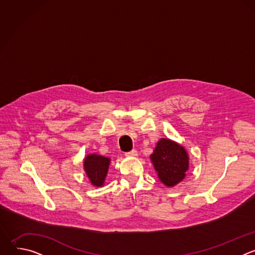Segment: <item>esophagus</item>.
I'll list each match as a JSON object with an SVG mask.
<instances>
[{
	"instance_id": "34e87169",
	"label": "esophagus",
	"mask_w": 255,
	"mask_h": 255,
	"mask_svg": "<svg viewBox=\"0 0 255 255\" xmlns=\"http://www.w3.org/2000/svg\"><path fill=\"white\" fill-rule=\"evenodd\" d=\"M126 155L127 156H136L137 155V150L136 149H132L131 151L126 152Z\"/></svg>"
}]
</instances>
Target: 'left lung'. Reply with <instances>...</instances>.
<instances>
[{"instance_id": "1", "label": "left lung", "mask_w": 255, "mask_h": 255, "mask_svg": "<svg viewBox=\"0 0 255 255\" xmlns=\"http://www.w3.org/2000/svg\"><path fill=\"white\" fill-rule=\"evenodd\" d=\"M150 159L158 178L166 187H173L180 183L189 169L187 150L170 139L161 138L157 142Z\"/></svg>"}]
</instances>
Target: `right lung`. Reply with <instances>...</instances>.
<instances>
[{"instance_id":"right-lung-1","label":"right lung","mask_w":255,"mask_h":255,"mask_svg":"<svg viewBox=\"0 0 255 255\" xmlns=\"http://www.w3.org/2000/svg\"><path fill=\"white\" fill-rule=\"evenodd\" d=\"M111 159L98 155V154H89L84 160L85 171L91 181V184L95 187H103L105 183V178L108 173L109 165H110Z\"/></svg>"}]
</instances>
